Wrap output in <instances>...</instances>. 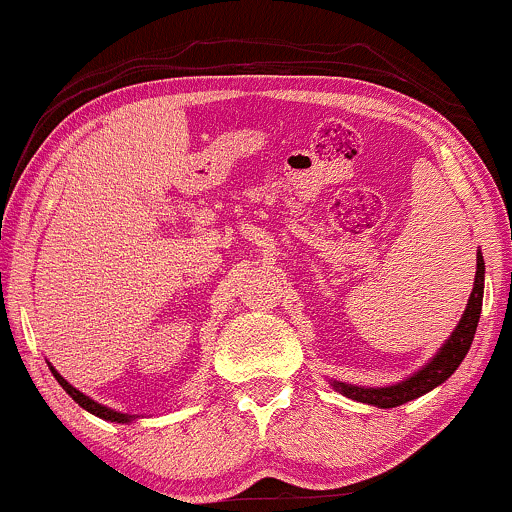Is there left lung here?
Instances as JSON below:
<instances>
[{"label": "left lung", "mask_w": 512, "mask_h": 512, "mask_svg": "<svg viewBox=\"0 0 512 512\" xmlns=\"http://www.w3.org/2000/svg\"><path fill=\"white\" fill-rule=\"evenodd\" d=\"M484 257L481 252L476 255V277H474V289H471L469 301H466L464 316L454 328V333L449 335L445 345L440 347L435 357L425 364L423 369H418L413 376L408 379L398 381L393 386H355V384H345V381H333V389L340 391L342 396L352 398V401L367 403V406H376V408H396L403 406V403L413 401V398L423 396L432 389H437L440 384L457 372V367L462 364V359L469 352L471 340L476 335V325H479L481 318V303H484Z\"/></svg>", "instance_id": "1"}]
</instances>
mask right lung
<instances>
[{
    "mask_svg": "<svg viewBox=\"0 0 512 512\" xmlns=\"http://www.w3.org/2000/svg\"><path fill=\"white\" fill-rule=\"evenodd\" d=\"M50 372H53V376L55 379H58V384L63 386V389L70 393L72 396V401H77L80 403V406L84 408V411H89L92 415H99V418H104V420H111V423H131V420H136L138 415H128V413H119V411H114V408H106V406H101V403H97V401H92V398L89 396H84L82 391H77L75 386L72 384H67V379H63V376H60L58 372H55L53 367H50Z\"/></svg>",
    "mask_w": 512,
    "mask_h": 512,
    "instance_id": "1",
    "label": "right lung"
}]
</instances>
